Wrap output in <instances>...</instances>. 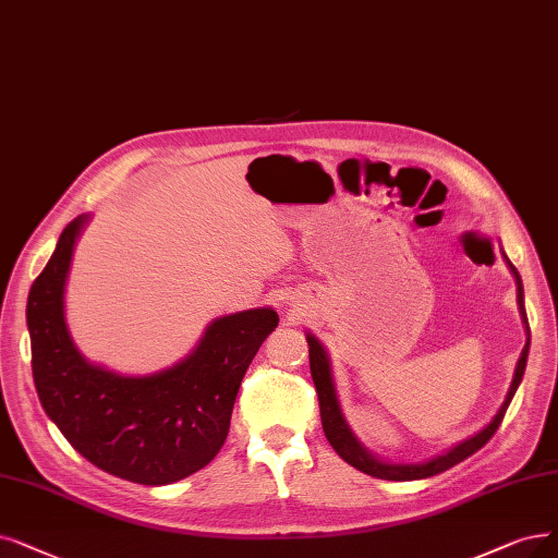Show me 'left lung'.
Segmentation results:
<instances>
[{
    "instance_id": "8db88e82",
    "label": "left lung",
    "mask_w": 558,
    "mask_h": 558,
    "mask_svg": "<svg viewBox=\"0 0 558 558\" xmlns=\"http://www.w3.org/2000/svg\"><path fill=\"white\" fill-rule=\"evenodd\" d=\"M506 265L510 267L512 277H515L518 283V306H520V316L526 329V343L522 348V354L518 360L515 366V375H512V383L510 389L504 398V403L499 408V412L493 416V421L483 426L476 435L466 437L462 441H458L456 447H451L449 451H444L439 456H433L423 462H387L383 458H377L375 453H371L364 444L354 437V433L350 430L348 421L341 412L339 405V396H337V387H333V377H331V362H329V354L325 350V345L314 337V333L306 331V343H308V364H311V377H314V385L318 391V400H320V418H323V430L325 437L329 439L331 449L337 451L348 464H352L354 470H360L368 476L375 478H385V481H418V478H430L437 476L441 472L451 470L453 464L462 462L464 458H470L472 453H476L481 447L489 441L499 428V423L510 405L512 396H515L520 383H522V375L526 368V356H529V343H531V331H529V320H526V308H524V288H522V279L520 272L515 270V265L508 260V256L504 254Z\"/></svg>"
}]
</instances>
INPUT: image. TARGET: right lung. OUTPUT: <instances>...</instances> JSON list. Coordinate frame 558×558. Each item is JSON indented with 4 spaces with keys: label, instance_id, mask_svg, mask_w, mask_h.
Segmentation results:
<instances>
[{
    "label": "right lung",
    "instance_id": "add662e5",
    "mask_svg": "<svg viewBox=\"0 0 558 558\" xmlns=\"http://www.w3.org/2000/svg\"><path fill=\"white\" fill-rule=\"evenodd\" d=\"M88 215L75 217L27 298L34 385L63 437L102 472L169 485L219 453L240 383L279 325L272 306L215 318L196 348L169 368L121 375L92 364L65 323V279Z\"/></svg>",
    "mask_w": 558,
    "mask_h": 558
}]
</instances>
